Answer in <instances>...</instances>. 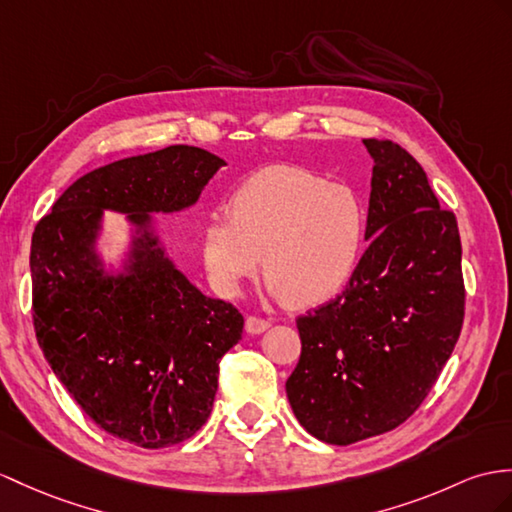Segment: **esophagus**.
<instances>
[{"label":"esophagus","mask_w":512,"mask_h":512,"mask_svg":"<svg viewBox=\"0 0 512 512\" xmlns=\"http://www.w3.org/2000/svg\"><path fill=\"white\" fill-rule=\"evenodd\" d=\"M269 328H271V319H263V317H247L245 319V330L249 334H263Z\"/></svg>","instance_id":"1"}]
</instances>
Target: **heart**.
Returning <instances> with one entry per match:
<instances>
[{"mask_svg": "<svg viewBox=\"0 0 512 512\" xmlns=\"http://www.w3.org/2000/svg\"><path fill=\"white\" fill-rule=\"evenodd\" d=\"M367 210L347 184L299 167L249 176L202 232V258L215 289L236 297L263 254L269 289L289 306L323 302L352 278L365 239Z\"/></svg>", "mask_w": 512, "mask_h": 512, "instance_id": "b5f03b06", "label": "heart"}]
</instances>
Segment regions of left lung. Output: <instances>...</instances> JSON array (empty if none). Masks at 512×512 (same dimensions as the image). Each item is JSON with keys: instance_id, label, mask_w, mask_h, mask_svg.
<instances>
[{"instance_id": "8db88e82", "label": "left lung", "mask_w": 512, "mask_h": 512, "mask_svg": "<svg viewBox=\"0 0 512 512\" xmlns=\"http://www.w3.org/2000/svg\"><path fill=\"white\" fill-rule=\"evenodd\" d=\"M373 158L367 252L332 302L297 317L302 354L286 380L297 421L332 445L404 423L450 360L465 317L460 236L404 147Z\"/></svg>"}]
</instances>
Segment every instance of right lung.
<instances>
[{"label":"right lung","instance_id":"obj_1","mask_svg":"<svg viewBox=\"0 0 512 512\" xmlns=\"http://www.w3.org/2000/svg\"><path fill=\"white\" fill-rule=\"evenodd\" d=\"M223 165L193 145L115 160L73 182L32 234L34 330L49 367L99 428L147 450L204 426L219 360L241 341L243 315L189 282L152 217L195 206ZM104 209L131 226L110 266L96 249Z\"/></svg>","mask_w":512,"mask_h":512}]
</instances>
